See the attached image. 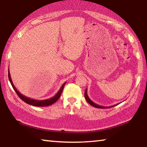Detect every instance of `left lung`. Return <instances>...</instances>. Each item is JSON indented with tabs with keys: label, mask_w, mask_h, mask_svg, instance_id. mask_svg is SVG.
<instances>
[{
	"label": "left lung",
	"mask_w": 147,
	"mask_h": 147,
	"mask_svg": "<svg viewBox=\"0 0 147 147\" xmlns=\"http://www.w3.org/2000/svg\"><path fill=\"white\" fill-rule=\"evenodd\" d=\"M85 99H86L87 102L89 103L90 104V105H91L92 106L94 107H96V108H99V109H107V108L113 107L118 105V104H119V103H117V104H116V105H112V106H109V107H103V106H101V105H98V104H96V103H95L93 102V101L89 98V96H88V95H87V89H86V90H85Z\"/></svg>",
	"instance_id": "1"
}]
</instances>
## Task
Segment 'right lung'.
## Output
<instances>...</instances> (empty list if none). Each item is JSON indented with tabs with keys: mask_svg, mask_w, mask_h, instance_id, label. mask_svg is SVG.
Wrapping results in <instances>:
<instances>
[{
	"mask_svg": "<svg viewBox=\"0 0 147 147\" xmlns=\"http://www.w3.org/2000/svg\"><path fill=\"white\" fill-rule=\"evenodd\" d=\"M8 78H9V80L11 83V84L12 87L13 88V89L15 90V91L16 92V93H17L18 96H19L20 99L24 101V102H26V103L29 104V105H31L36 106V107H46V106H49V105H52V104L55 103L56 101L59 99V98L60 97V95H61V94H62V90L63 89V87H64L65 85L66 84V82H65L64 84L62 85V87H60V90H58V92L53 97L49 98V99H47V100H38L31 99V98H29L27 96H24L23 94H22L21 93L18 92V90L17 89V88L15 87V86L14 85V84H13V83L11 80V78L9 69H8Z\"/></svg>",
	"mask_w": 147,
	"mask_h": 147,
	"instance_id": "right-lung-1",
	"label": "right lung"
}]
</instances>
